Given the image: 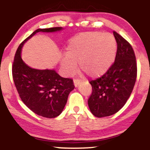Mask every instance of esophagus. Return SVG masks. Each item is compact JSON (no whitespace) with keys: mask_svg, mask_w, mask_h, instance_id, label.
Wrapping results in <instances>:
<instances>
[{"mask_svg":"<svg viewBox=\"0 0 150 150\" xmlns=\"http://www.w3.org/2000/svg\"><path fill=\"white\" fill-rule=\"evenodd\" d=\"M80 82V80H78V79H74V85H75V87H77V85H78Z\"/></svg>","mask_w":150,"mask_h":150,"instance_id":"34e87169","label":"esophagus"}]
</instances>
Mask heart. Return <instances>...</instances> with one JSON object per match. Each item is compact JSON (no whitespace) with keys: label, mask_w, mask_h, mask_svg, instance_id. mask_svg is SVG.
<instances>
[{"label":"heart","mask_w":150,"mask_h":150,"mask_svg":"<svg viewBox=\"0 0 150 150\" xmlns=\"http://www.w3.org/2000/svg\"><path fill=\"white\" fill-rule=\"evenodd\" d=\"M116 53V42L110 34L89 32L74 37L66 48V56L61 60L62 68L72 74L77 63L83 73L90 77L104 75L112 64Z\"/></svg>","instance_id":"heart-1"}]
</instances>
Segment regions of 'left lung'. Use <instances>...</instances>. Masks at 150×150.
<instances>
[{"label":"left lung","instance_id":"8db88e82","mask_svg":"<svg viewBox=\"0 0 150 150\" xmlns=\"http://www.w3.org/2000/svg\"><path fill=\"white\" fill-rule=\"evenodd\" d=\"M113 35L117 43L114 63L101 77L89 82L92 92L88 105L98 118L111 116L123 108L137 78V62L132 46L115 31Z\"/></svg>","mask_w":150,"mask_h":150}]
</instances>
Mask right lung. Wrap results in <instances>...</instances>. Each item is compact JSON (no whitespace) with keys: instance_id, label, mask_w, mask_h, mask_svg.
I'll use <instances>...</instances> for the list:
<instances>
[{"instance_id":"right-lung-1","label":"right lung","mask_w":150,"mask_h":150,"mask_svg":"<svg viewBox=\"0 0 150 150\" xmlns=\"http://www.w3.org/2000/svg\"><path fill=\"white\" fill-rule=\"evenodd\" d=\"M62 30L56 27L38 29L18 46L12 67L14 83L21 100L31 111L45 118H55L63 111L69 93L75 88L71 78H63L54 70L31 68L22 61L20 53L24 43L39 32Z\"/></svg>"}]
</instances>
